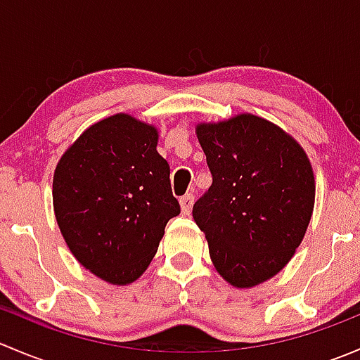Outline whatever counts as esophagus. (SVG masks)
Returning <instances> with one entry per match:
<instances>
[{
	"mask_svg": "<svg viewBox=\"0 0 360 360\" xmlns=\"http://www.w3.org/2000/svg\"><path fill=\"white\" fill-rule=\"evenodd\" d=\"M193 202H195V197L191 193L184 195V197H181V210H183V214H190L191 212V207H193Z\"/></svg>",
	"mask_w": 360,
	"mask_h": 360,
	"instance_id": "1",
	"label": "esophagus"
}]
</instances>
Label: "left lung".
Wrapping results in <instances>:
<instances>
[{
  "mask_svg": "<svg viewBox=\"0 0 360 360\" xmlns=\"http://www.w3.org/2000/svg\"><path fill=\"white\" fill-rule=\"evenodd\" d=\"M212 184L193 205L217 274L248 289L277 275L300 248L315 203V177L288 132L250 112L198 123Z\"/></svg>",
  "mask_w": 360,
  "mask_h": 360,
  "instance_id": "obj_1",
  "label": "left lung"
}]
</instances>
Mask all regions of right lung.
Instances as JSON below:
<instances>
[{
  "label": "right lung",
  "mask_w": 360,
  "mask_h": 360,
  "mask_svg": "<svg viewBox=\"0 0 360 360\" xmlns=\"http://www.w3.org/2000/svg\"><path fill=\"white\" fill-rule=\"evenodd\" d=\"M157 144L153 125L118 112L90 125L53 172V210L69 250L110 284L143 275L181 212Z\"/></svg>",
  "instance_id": "1"
}]
</instances>
